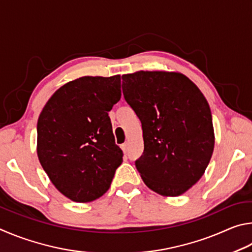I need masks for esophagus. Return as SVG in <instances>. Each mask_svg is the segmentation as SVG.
Listing matches in <instances>:
<instances>
[{
    "label": "esophagus",
    "instance_id": "1",
    "mask_svg": "<svg viewBox=\"0 0 252 252\" xmlns=\"http://www.w3.org/2000/svg\"><path fill=\"white\" fill-rule=\"evenodd\" d=\"M122 149H123L124 154H126L127 151H128V145H127V144H123V145H122Z\"/></svg>",
    "mask_w": 252,
    "mask_h": 252
}]
</instances>
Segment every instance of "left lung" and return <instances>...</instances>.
Listing matches in <instances>:
<instances>
[{
  "mask_svg": "<svg viewBox=\"0 0 252 252\" xmlns=\"http://www.w3.org/2000/svg\"><path fill=\"white\" fill-rule=\"evenodd\" d=\"M123 94L142 123L144 153L135 161L144 183L176 197L204 175L215 134L205 96L184 74L139 70L122 76Z\"/></svg>",
  "mask_w": 252,
  "mask_h": 252,
  "instance_id": "left-lung-1",
  "label": "left lung"
}]
</instances>
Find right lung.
Returning a JSON list of instances; mask_svg holds the SVG:
<instances>
[{"mask_svg": "<svg viewBox=\"0 0 252 252\" xmlns=\"http://www.w3.org/2000/svg\"><path fill=\"white\" fill-rule=\"evenodd\" d=\"M121 76H84L60 87L37 121V156L52 184L76 202L108 190L123 161L108 112L121 99Z\"/></svg>", "mask_w": 252, "mask_h": 252, "instance_id": "1", "label": "right lung"}]
</instances>
